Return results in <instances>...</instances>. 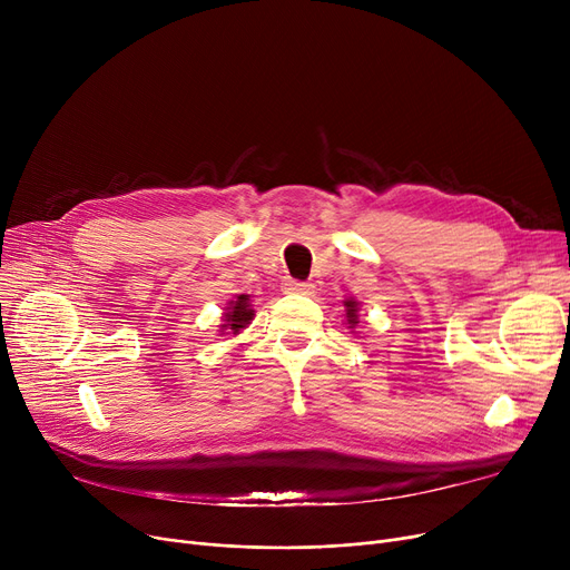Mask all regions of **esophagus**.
Masks as SVG:
<instances>
[{
  "label": "esophagus",
  "instance_id": "obj_1",
  "mask_svg": "<svg viewBox=\"0 0 570 570\" xmlns=\"http://www.w3.org/2000/svg\"><path fill=\"white\" fill-rule=\"evenodd\" d=\"M284 286H286V291H291V293H303V295H312V293H314V284H309V282L288 279Z\"/></svg>",
  "mask_w": 570,
  "mask_h": 570
}]
</instances>
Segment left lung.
Returning a JSON list of instances; mask_svg holds the SVG:
<instances>
[{
    "instance_id": "left-lung-1",
    "label": "left lung",
    "mask_w": 570,
    "mask_h": 570,
    "mask_svg": "<svg viewBox=\"0 0 570 570\" xmlns=\"http://www.w3.org/2000/svg\"><path fill=\"white\" fill-rule=\"evenodd\" d=\"M344 316H346V327H351V331H353V327L357 325V323H361V318H357V312H361V303H357L355 301V297H346V301H344Z\"/></svg>"
}]
</instances>
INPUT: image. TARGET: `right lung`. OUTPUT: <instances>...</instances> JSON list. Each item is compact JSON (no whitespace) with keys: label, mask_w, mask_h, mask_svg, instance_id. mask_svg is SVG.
Instances as JSON below:
<instances>
[{"label":"right lung","mask_w":570,"mask_h":570,"mask_svg":"<svg viewBox=\"0 0 570 570\" xmlns=\"http://www.w3.org/2000/svg\"><path fill=\"white\" fill-rule=\"evenodd\" d=\"M254 316L256 312L252 305V295H235L224 307V323L219 325V335H239L254 321Z\"/></svg>","instance_id":"right-lung-1"}]
</instances>
